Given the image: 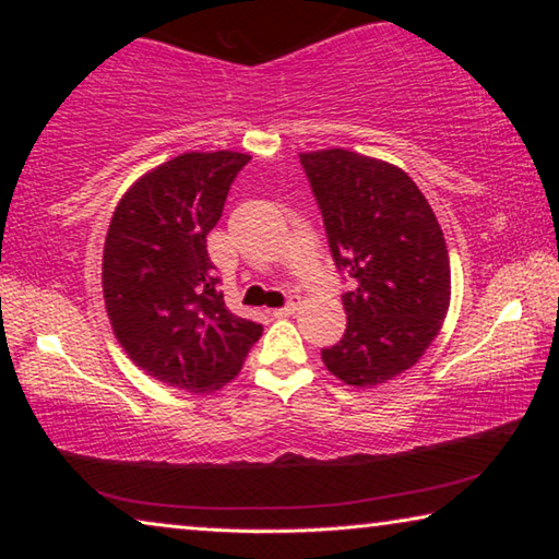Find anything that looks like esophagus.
<instances>
[{"label": "esophagus", "mask_w": 559, "mask_h": 559, "mask_svg": "<svg viewBox=\"0 0 559 559\" xmlns=\"http://www.w3.org/2000/svg\"><path fill=\"white\" fill-rule=\"evenodd\" d=\"M296 308H298V296H290L286 306L271 310V316H273V318H288V316L296 313Z\"/></svg>", "instance_id": "1"}]
</instances>
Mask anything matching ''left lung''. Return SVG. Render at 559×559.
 Masks as SVG:
<instances>
[{
    "instance_id": "8db88e82",
    "label": "left lung",
    "mask_w": 559,
    "mask_h": 559,
    "mask_svg": "<svg viewBox=\"0 0 559 559\" xmlns=\"http://www.w3.org/2000/svg\"><path fill=\"white\" fill-rule=\"evenodd\" d=\"M300 165L323 214L328 246L353 290L347 328L323 349L337 380H392L439 335L451 300V266L427 197L400 167L349 150L302 153Z\"/></svg>"
}]
</instances>
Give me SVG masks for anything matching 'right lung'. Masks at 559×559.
<instances>
[{
    "instance_id": "1",
    "label": "right lung",
    "mask_w": 559,
    "mask_h": 559,
    "mask_svg": "<svg viewBox=\"0 0 559 559\" xmlns=\"http://www.w3.org/2000/svg\"><path fill=\"white\" fill-rule=\"evenodd\" d=\"M249 155L185 153L140 177L110 219L103 298L118 343L140 370L187 392L222 390L263 328L234 316L206 253Z\"/></svg>"
}]
</instances>
